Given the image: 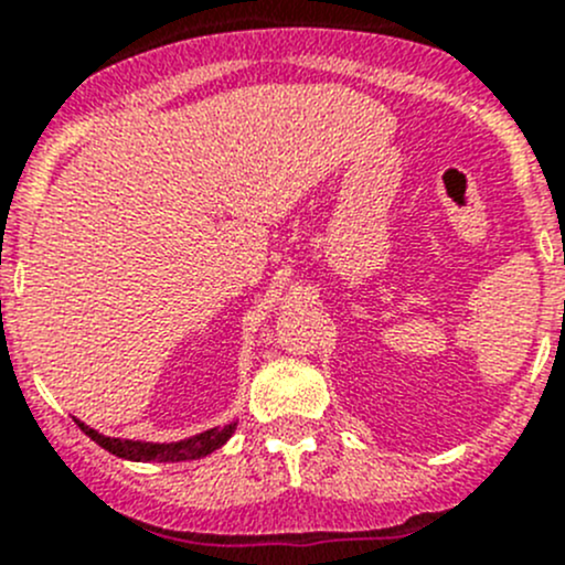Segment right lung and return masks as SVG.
Listing matches in <instances>:
<instances>
[{
  "instance_id": "right-lung-1",
  "label": "right lung",
  "mask_w": 565,
  "mask_h": 565,
  "mask_svg": "<svg viewBox=\"0 0 565 565\" xmlns=\"http://www.w3.org/2000/svg\"><path fill=\"white\" fill-rule=\"evenodd\" d=\"M82 426V431L87 437H93L100 448H106L108 454L119 459L130 461H188V459H202L207 454H213L215 448L224 446L232 437V431L237 429V420L226 426H215V429L202 431V435H193L188 440L180 443H141V440H122V437H106L100 431L89 429L87 424L76 420Z\"/></svg>"
}]
</instances>
